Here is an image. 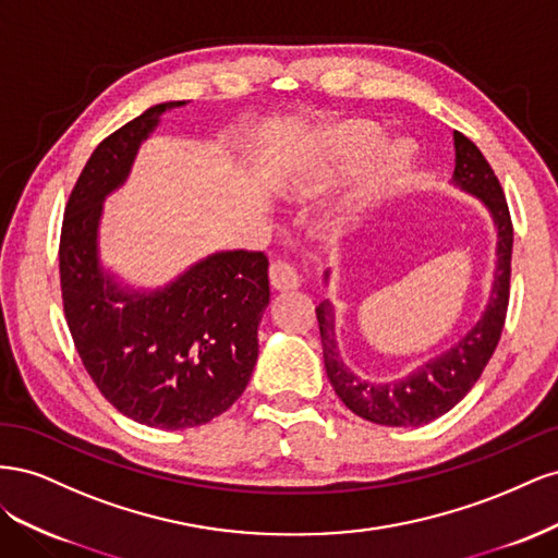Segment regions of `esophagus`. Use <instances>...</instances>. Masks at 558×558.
Listing matches in <instances>:
<instances>
[{
	"label": "esophagus",
	"mask_w": 558,
	"mask_h": 558,
	"mask_svg": "<svg viewBox=\"0 0 558 558\" xmlns=\"http://www.w3.org/2000/svg\"><path fill=\"white\" fill-rule=\"evenodd\" d=\"M269 283H272L275 291H291L300 283L293 265L286 260H272L269 265Z\"/></svg>",
	"instance_id": "esophagus-1"
}]
</instances>
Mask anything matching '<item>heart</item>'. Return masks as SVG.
I'll return each instance as SVG.
<instances>
[{
	"instance_id": "b5f03b06",
	"label": "heart",
	"mask_w": 558,
	"mask_h": 558,
	"mask_svg": "<svg viewBox=\"0 0 558 558\" xmlns=\"http://www.w3.org/2000/svg\"><path fill=\"white\" fill-rule=\"evenodd\" d=\"M377 144V130H373V128H363L356 137H353V142H351V148H349V160H353V158H359V154H363V150H367V148H373ZM402 160H404V150L402 148H398V150H393L391 156H388L379 167H377V172H375V179L377 181H384L386 177H391L398 167L402 165Z\"/></svg>"
}]
</instances>
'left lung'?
I'll list each match as a JSON object with an SVG mask.
<instances>
[{
    "label": "left lung",
    "instance_id": "left-lung-1",
    "mask_svg": "<svg viewBox=\"0 0 558 558\" xmlns=\"http://www.w3.org/2000/svg\"><path fill=\"white\" fill-rule=\"evenodd\" d=\"M453 148V183L477 195L492 211L498 228L494 289L477 326L459 344H453L442 356L421 365L410 377L375 384L356 377L342 363L335 342V312L330 302H320L316 307L324 363L335 393L353 414L379 426H424L428 421L447 414L453 404H459L484 373L488 359L494 356L505 326V314H508L514 238L508 199H505L502 185L492 165L482 156V150L456 130Z\"/></svg>",
    "mask_w": 558,
    "mask_h": 558
}]
</instances>
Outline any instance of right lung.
<instances>
[{
    "label": "right lung",
    "instance_id": "add662e5",
    "mask_svg": "<svg viewBox=\"0 0 558 558\" xmlns=\"http://www.w3.org/2000/svg\"><path fill=\"white\" fill-rule=\"evenodd\" d=\"M181 105L150 107L99 142L66 199L58 251L83 367L118 412L162 430L209 424L244 393L269 302L263 251L214 253L150 295L121 291L97 267L105 195L125 181L160 113Z\"/></svg>",
    "mask_w": 558,
    "mask_h": 558
}]
</instances>
